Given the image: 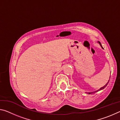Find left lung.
I'll return each instance as SVG.
<instances>
[{"instance_id": "left-lung-1", "label": "left lung", "mask_w": 120, "mask_h": 120, "mask_svg": "<svg viewBox=\"0 0 120 120\" xmlns=\"http://www.w3.org/2000/svg\"><path fill=\"white\" fill-rule=\"evenodd\" d=\"M98 43H99V44H100V45H101V48L102 49H103V48L102 47V46H101V43H100V42H99V41H98ZM109 82H108L107 83H106V84L105 85V86H104L103 87H101V88H100V89H99L98 90H96V91H95V92H90V93H88V94H94V93H96L97 92H98V91H99V90H102V89H104V88H105V87H106V86H107V84H108V83H109Z\"/></svg>"}]
</instances>
